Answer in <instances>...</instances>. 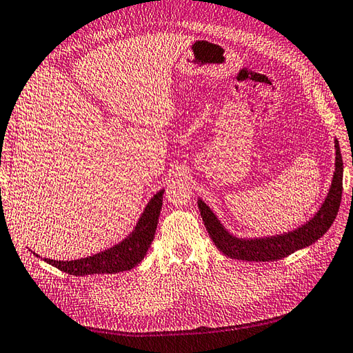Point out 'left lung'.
I'll return each instance as SVG.
<instances>
[{
  "instance_id": "8db88e82",
  "label": "left lung",
  "mask_w": 353,
  "mask_h": 353,
  "mask_svg": "<svg viewBox=\"0 0 353 353\" xmlns=\"http://www.w3.org/2000/svg\"><path fill=\"white\" fill-rule=\"evenodd\" d=\"M334 143L335 171L326 199L313 218L292 232L266 237H251V239H248V237L233 236L221 224V221L214 214V210L201 199H199L196 203H199L203 223L206 225V230L209 232L210 239L216 245V248L230 259L247 261H274L288 257L298 250L307 248L317 239H321L332 225L341 203L343 159L339 141L335 139Z\"/></svg>"
}]
</instances>
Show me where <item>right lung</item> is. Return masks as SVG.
I'll list each match as a JSON object with an SVG mask.
<instances>
[{
  "label": "right lung",
  "mask_w": 353,
  "mask_h": 353,
  "mask_svg": "<svg viewBox=\"0 0 353 353\" xmlns=\"http://www.w3.org/2000/svg\"><path fill=\"white\" fill-rule=\"evenodd\" d=\"M163 190L153 195L147 203L144 212L139 216L135 228L125 239L114 247L101 251L85 259L61 261L43 259L46 263L55 266L70 275H93V274H117L123 270H130L141 261L153 242L154 232L158 227V219L162 209ZM37 256V254H36ZM39 257V256H37Z\"/></svg>",
  "instance_id": "right-lung-1"
}]
</instances>
